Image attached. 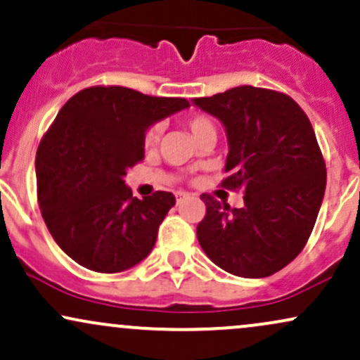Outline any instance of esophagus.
<instances>
[{
    "label": "esophagus",
    "instance_id": "1",
    "mask_svg": "<svg viewBox=\"0 0 360 360\" xmlns=\"http://www.w3.org/2000/svg\"><path fill=\"white\" fill-rule=\"evenodd\" d=\"M175 197H176V200L180 202V200H184L185 197H188V193H187V192H181V190H179V192L175 193Z\"/></svg>",
    "mask_w": 360,
    "mask_h": 360
}]
</instances>
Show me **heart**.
Segmentation results:
<instances>
[{
    "mask_svg": "<svg viewBox=\"0 0 360 360\" xmlns=\"http://www.w3.org/2000/svg\"><path fill=\"white\" fill-rule=\"evenodd\" d=\"M187 126H188V129L192 131L193 138H195L197 141H200V139H204L207 136H215V134H217L212 120L204 116V114H192V116H188L187 117ZM162 133H163V128H162V124H160V122H155V124H151L150 128L146 129L145 146L146 148H153V146L158 145L160 138H162Z\"/></svg>",
    "mask_w": 360,
    "mask_h": 360,
    "instance_id": "heart-1",
    "label": "heart"
}]
</instances>
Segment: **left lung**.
<instances>
[{
	"label": "left lung",
	"instance_id": "obj_1",
	"mask_svg": "<svg viewBox=\"0 0 360 360\" xmlns=\"http://www.w3.org/2000/svg\"><path fill=\"white\" fill-rule=\"evenodd\" d=\"M192 104L221 121L229 146L222 185L244 192L240 209L202 193L207 214L197 226L198 243L234 276L280 271L305 248L327 184L310 120L290 96L252 86Z\"/></svg>",
	"mask_w": 360,
	"mask_h": 360
}]
</instances>
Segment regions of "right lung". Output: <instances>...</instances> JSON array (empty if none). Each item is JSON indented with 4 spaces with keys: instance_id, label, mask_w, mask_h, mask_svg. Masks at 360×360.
Instances as JSON below:
<instances>
[{
    "instance_id": "right-lung-1",
    "label": "right lung",
    "mask_w": 360,
    "mask_h": 360,
    "mask_svg": "<svg viewBox=\"0 0 360 360\" xmlns=\"http://www.w3.org/2000/svg\"><path fill=\"white\" fill-rule=\"evenodd\" d=\"M187 108L181 97L117 86L84 89L63 104L38 146L37 192L50 234L75 263L120 273L150 255L175 197H133L124 176L145 158L146 129Z\"/></svg>"
}]
</instances>
